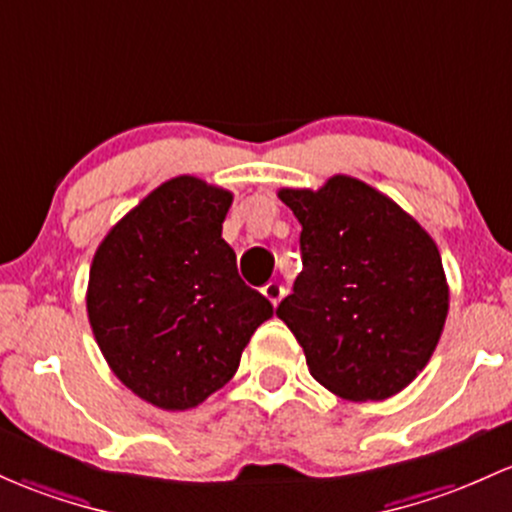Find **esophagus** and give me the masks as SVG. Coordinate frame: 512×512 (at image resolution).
Returning a JSON list of instances; mask_svg holds the SVG:
<instances>
[{
  "mask_svg": "<svg viewBox=\"0 0 512 512\" xmlns=\"http://www.w3.org/2000/svg\"><path fill=\"white\" fill-rule=\"evenodd\" d=\"M282 294H284V289L277 282H269V284L262 286V296H265V299L272 303V306H277L279 299H282Z\"/></svg>",
  "mask_w": 512,
  "mask_h": 512,
  "instance_id": "esophagus-1",
  "label": "esophagus"
}]
</instances>
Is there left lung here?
I'll return each instance as SVG.
<instances>
[{
	"instance_id": "obj_1",
	"label": "left lung",
	"mask_w": 512,
	"mask_h": 512,
	"mask_svg": "<svg viewBox=\"0 0 512 512\" xmlns=\"http://www.w3.org/2000/svg\"><path fill=\"white\" fill-rule=\"evenodd\" d=\"M301 223L303 269L277 316L308 372L347 401H384L423 372L449 308L442 257L396 201L347 174L279 189Z\"/></svg>"
}]
</instances>
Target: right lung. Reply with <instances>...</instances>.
I'll use <instances>...</instances> for the list:
<instances>
[{"mask_svg":"<svg viewBox=\"0 0 512 512\" xmlns=\"http://www.w3.org/2000/svg\"><path fill=\"white\" fill-rule=\"evenodd\" d=\"M233 194L204 179L160 184L106 233L89 267L87 313L123 384L162 411H187L238 372L272 318L221 238Z\"/></svg>","mask_w":512,"mask_h":512,"instance_id":"obj_1","label":"right lung"}]
</instances>
